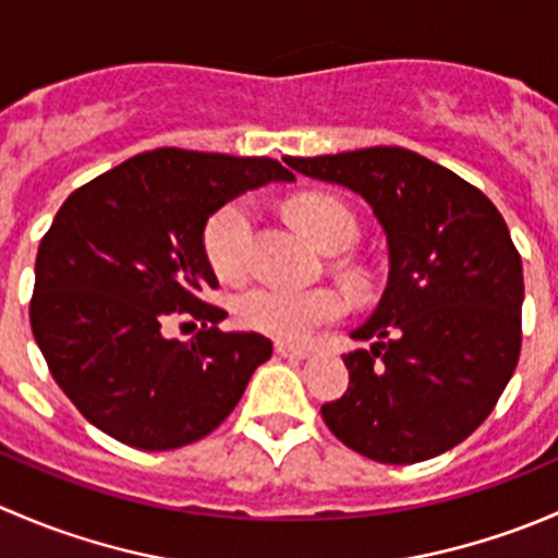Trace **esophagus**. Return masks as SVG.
<instances>
[{
	"label": "esophagus",
	"instance_id": "1",
	"mask_svg": "<svg viewBox=\"0 0 558 558\" xmlns=\"http://www.w3.org/2000/svg\"><path fill=\"white\" fill-rule=\"evenodd\" d=\"M275 353H278V356H289V359H307V356H311V351H307V348L289 345V342H275Z\"/></svg>",
	"mask_w": 558,
	"mask_h": 558
}]
</instances>
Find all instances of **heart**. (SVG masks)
Instances as JSON below:
<instances>
[{
    "label": "heart",
    "instance_id": "1",
    "mask_svg": "<svg viewBox=\"0 0 558 558\" xmlns=\"http://www.w3.org/2000/svg\"><path fill=\"white\" fill-rule=\"evenodd\" d=\"M296 227L324 251H342L356 240V218L345 202L331 194H300L289 205ZM253 213L245 202L221 207L207 221L205 253L221 278H240L251 262ZM238 318L247 329L278 337L286 342H305L318 326L340 318L348 302L329 286L318 289H283V286H256L240 294Z\"/></svg>",
    "mask_w": 558,
    "mask_h": 558
}]
</instances>
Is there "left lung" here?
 <instances>
[{
    "mask_svg": "<svg viewBox=\"0 0 558 558\" xmlns=\"http://www.w3.org/2000/svg\"><path fill=\"white\" fill-rule=\"evenodd\" d=\"M291 170L356 191L384 227L388 280L351 331L348 391L320 408L351 451L415 464L472 435L521 353L523 269L483 191L408 148L375 145L296 159Z\"/></svg>",
    "mask_w": 558,
    "mask_h": 558,
    "instance_id": "left-lung-1",
    "label": "left lung"
}]
</instances>
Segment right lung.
<instances>
[{
	"mask_svg": "<svg viewBox=\"0 0 558 558\" xmlns=\"http://www.w3.org/2000/svg\"><path fill=\"white\" fill-rule=\"evenodd\" d=\"M291 180L267 156L156 148L66 196L39 243L29 318L50 375L97 429L170 451L232 413L272 342L221 331L227 313L202 300L218 286L207 218ZM178 314L203 320L191 343L163 337Z\"/></svg>",
	"mask_w": 558,
	"mask_h": 558,
	"instance_id": "1",
	"label": "right lung"
}]
</instances>
